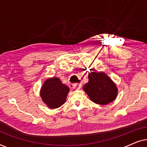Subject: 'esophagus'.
<instances>
[{
	"mask_svg": "<svg viewBox=\"0 0 147 147\" xmlns=\"http://www.w3.org/2000/svg\"><path fill=\"white\" fill-rule=\"evenodd\" d=\"M73 87L74 89L76 90H80V88H82V84H74Z\"/></svg>",
	"mask_w": 147,
	"mask_h": 147,
	"instance_id": "1",
	"label": "esophagus"
}]
</instances>
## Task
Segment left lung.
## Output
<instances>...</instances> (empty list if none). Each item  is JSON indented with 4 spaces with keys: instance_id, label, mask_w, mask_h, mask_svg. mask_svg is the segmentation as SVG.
<instances>
[{
    "instance_id": "left-lung-1",
    "label": "left lung",
    "mask_w": 147,
    "mask_h": 147,
    "mask_svg": "<svg viewBox=\"0 0 147 147\" xmlns=\"http://www.w3.org/2000/svg\"><path fill=\"white\" fill-rule=\"evenodd\" d=\"M88 78L89 82L83 88L92 102L104 105L115 100L117 88L106 74L93 71L89 74Z\"/></svg>"
}]
</instances>
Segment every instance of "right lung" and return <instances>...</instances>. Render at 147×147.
I'll list each match as a JSON object with an SVG mask.
<instances>
[{
    "label": "right lung",
    "mask_w": 147,
    "mask_h": 147,
    "mask_svg": "<svg viewBox=\"0 0 147 147\" xmlns=\"http://www.w3.org/2000/svg\"><path fill=\"white\" fill-rule=\"evenodd\" d=\"M69 91V88L62 84L59 78H53L46 80L40 94L48 107L57 108L65 103Z\"/></svg>",
    "instance_id": "right-lung-1"
}]
</instances>
